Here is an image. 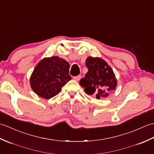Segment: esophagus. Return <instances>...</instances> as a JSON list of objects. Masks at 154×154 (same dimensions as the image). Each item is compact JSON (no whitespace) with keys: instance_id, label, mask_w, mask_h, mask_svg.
I'll return each instance as SVG.
<instances>
[{"instance_id":"obj_1","label":"esophagus","mask_w":154,"mask_h":154,"mask_svg":"<svg viewBox=\"0 0 154 154\" xmlns=\"http://www.w3.org/2000/svg\"><path fill=\"white\" fill-rule=\"evenodd\" d=\"M81 75H77V76L73 77V79L76 81H79L81 79Z\"/></svg>"}]
</instances>
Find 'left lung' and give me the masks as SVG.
<instances>
[{"label": "left lung", "instance_id": "1", "mask_svg": "<svg viewBox=\"0 0 154 154\" xmlns=\"http://www.w3.org/2000/svg\"><path fill=\"white\" fill-rule=\"evenodd\" d=\"M88 72L79 81L85 92L89 95L96 96L99 99L106 97L109 93L115 89L116 79L112 69L103 60L89 57L85 61Z\"/></svg>", "mask_w": 154, "mask_h": 154}]
</instances>
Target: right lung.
Masks as SVG:
<instances>
[{
  "mask_svg": "<svg viewBox=\"0 0 154 154\" xmlns=\"http://www.w3.org/2000/svg\"><path fill=\"white\" fill-rule=\"evenodd\" d=\"M69 64L57 56L44 58L35 66L30 77L32 90L38 95L50 99L60 92L71 79L69 74Z\"/></svg>",
  "mask_w": 154,
  "mask_h": 154,
  "instance_id": "add662e5",
  "label": "right lung"
}]
</instances>
